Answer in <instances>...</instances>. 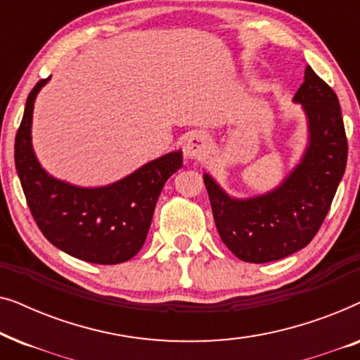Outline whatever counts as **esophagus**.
Here are the masks:
<instances>
[{
  "label": "esophagus",
  "mask_w": 360,
  "mask_h": 360,
  "mask_svg": "<svg viewBox=\"0 0 360 360\" xmlns=\"http://www.w3.org/2000/svg\"><path fill=\"white\" fill-rule=\"evenodd\" d=\"M211 139L205 131H196L186 139L184 155L188 160H205L210 155Z\"/></svg>",
  "instance_id": "obj_1"
}]
</instances>
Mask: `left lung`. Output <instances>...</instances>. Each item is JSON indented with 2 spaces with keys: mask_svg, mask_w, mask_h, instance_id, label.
Masks as SVG:
<instances>
[{
  "mask_svg": "<svg viewBox=\"0 0 360 360\" xmlns=\"http://www.w3.org/2000/svg\"><path fill=\"white\" fill-rule=\"evenodd\" d=\"M293 103L307 117V146L277 186L239 198L208 172L203 174L221 240L244 262H272L308 245L346 172L347 139L339 100L309 65Z\"/></svg>",
  "mask_w": 360,
  "mask_h": 360,
  "instance_id": "left-lung-1",
  "label": "left lung"
}]
</instances>
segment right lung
<instances>
[{
  "mask_svg": "<svg viewBox=\"0 0 360 360\" xmlns=\"http://www.w3.org/2000/svg\"><path fill=\"white\" fill-rule=\"evenodd\" d=\"M41 80L29 93L16 134L14 162L39 229L57 249L91 264L112 265L134 257L146 243L165 181L184 164L181 150L141 165L101 186H80L49 174L32 147V115Z\"/></svg>",
  "mask_w": 360,
  "mask_h": 360,
  "instance_id": "1",
  "label": "right lung"
}]
</instances>
